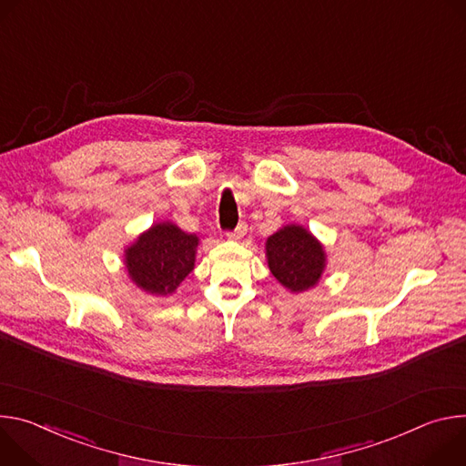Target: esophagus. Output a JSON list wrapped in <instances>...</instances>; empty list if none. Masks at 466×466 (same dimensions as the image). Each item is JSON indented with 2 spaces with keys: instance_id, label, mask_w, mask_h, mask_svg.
Instances as JSON below:
<instances>
[{
  "instance_id": "obj_1",
  "label": "esophagus",
  "mask_w": 466,
  "mask_h": 466,
  "mask_svg": "<svg viewBox=\"0 0 466 466\" xmlns=\"http://www.w3.org/2000/svg\"><path fill=\"white\" fill-rule=\"evenodd\" d=\"M246 229H248V226H246L244 222H240L235 231H229V233H228V237L233 238V240H240V238L246 235Z\"/></svg>"
}]
</instances>
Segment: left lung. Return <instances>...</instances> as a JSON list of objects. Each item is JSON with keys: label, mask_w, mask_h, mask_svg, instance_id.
<instances>
[{"label": "left lung", "mask_w": 466, "mask_h": 466, "mask_svg": "<svg viewBox=\"0 0 466 466\" xmlns=\"http://www.w3.org/2000/svg\"><path fill=\"white\" fill-rule=\"evenodd\" d=\"M272 276L290 292L315 287L326 268L324 246L303 226L289 224L267 240Z\"/></svg>", "instance_id": "obj_1"}]
</instances>
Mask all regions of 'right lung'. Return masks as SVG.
I'll list each match as a JSON object with an SVG mask.
<instances>
[{"instance_id": "obj_1", "label": "right lung", "mask_w": 466, "mask_h": 466, "mask_svg": "<svg viewBox=\"0 0 466 466\" xmlns=\"http://www.w3.org/2000/svg\"><path fill=\"white\" fill-rule=\"evenodd\" d=\"M199 238L172 222L144 231L126 249V268L131 281L144 292L168 296L194 270Z\"/></svg>"}]
</instances>
